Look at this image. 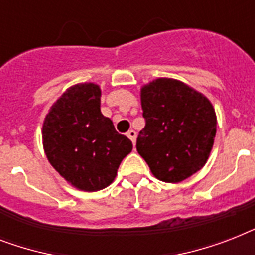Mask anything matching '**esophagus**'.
Wrapping results in <instances>:
<instances>
[{"label": "esophagus", "mask_w": 255, "mask_h": 255, "mask_svg": "<svg viewBox=\"0 0 255 255\" xmlns=\"http://www.w3.org/2000/svg\"><path fill=\"white\" fill-rule=\"evenodd\" d=\"M127 136H128V137H129V140H131L132 143L135 144V141H136V136H137V135H136V132L133 131V129H129V131L127 132Z\"/></svg>", "instance_id": "obj_1"}]
</instances>
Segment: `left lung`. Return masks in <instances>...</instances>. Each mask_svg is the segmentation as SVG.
Masks as SVG:
<instances>
[{
	"label": "left lung",
	"mask_w": 255,
	"mask_h": 255,
	"mask_svg": "<svg viewBox=\"0 0 255 255\" xmlns=\"http://www.w3.org/2000/svg\"><path fill=\"white\" fill-rule=\"evenodd\" d=\"M145 127L139 155L160 181L180 182L201 169L213 148L217 116L205 95L172 78H157L140 90Z\"/></svg>",
	"instance_id": "left-lung-1"
}]
</instances>
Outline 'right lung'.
<instances>
[{
	"mask_svg": "<svg viewBox=\"0 0 255 255\" xmlns=\"http://www.w3.org/2000/svg\"><path fill=\"white\" fill-rule=\"evenodd\" d=\"M100 87L86 82L69 87L50 107L42 127L46 157L70 185L85 192L108 186L131 140L100 112Z\"/></svg>",
	"mask_w": 255,
	"mask_h": 255,
	"instance_id": "obj_1",
	"label": "right lung"
}]
</instances>
